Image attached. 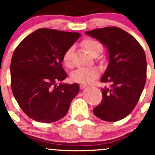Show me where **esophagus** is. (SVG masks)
Masks as SVG:
<instances>
[{
    "label": "esophagus",
    "mask_w": 155,
    "mask_h": 155,
    "mask_svg": "<svg viewBox=\"0 0 155 155\" xmlns=\"http://www.w3.org/2000/svg\"><path fill=\"white\" fill-rule=\"evenodd\" d=\"M79 87H80L81 89H84V88H85V87H87V85H84V84H81V85H79Z\"/></svg>",
    "instance_id": "obj_1"
}]
</instances>
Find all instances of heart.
<instances>
[{"instance_id":"heart-1","label":"heart","mask_w":155,"mask_h":155,"mask_svg":"<svg viewBox=\"0 0 155 155\" xmlns=\"http://www.w3.org/2000/svg\"><path fill=\"white\" fill-rule=\"evenodd\" d=\"M82 47L85 48V51L92 56H97L101 52L103 49L102 43L99 40L94 38L85 39L82 42ZM73 47H70L66 50L63 55V61L67 67L73 66L72 62V53H73ZM99 70L98 68H82L78 69L77 70L73 73L72 79L75 82L79 83L88 84L93 82L96 78L99 76Z\"/></svg>"}]
</instances>
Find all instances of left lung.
<instances>
[{
  "label": "left lung",
  "instance_id": "1",
  "mask_svg": "<svg viewBox=\"0 0 155 155\" xmlns=\"http://www.w3.org/2000/svg\"><path fill=\"white\" fill-rule=\"evenodd\" d=\"M106 46L109 64L101 82L103 99L93 109L97 118L117 121L127 116L140 100L146 82L147 63L145 51L139 42L118 27H106L86 31Z\"/></svg>",
  "mask_w": 155,
  "mask_h": 155
}]
</instances>
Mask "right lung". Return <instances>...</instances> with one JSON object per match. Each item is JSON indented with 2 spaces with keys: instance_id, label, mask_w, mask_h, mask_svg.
Wrapping results in <instances>:
<instances>
[{
  "instance_id": "1",
  "label": "right lung",
  "mask_w": 155,
  "mask_h": 155,
  "mask_svg": "<svg viewBox=\"0 0 155 155\" xmlns=\"http://www.w3.org/2000/svg\"><path fill=\"white\" fill-rule=\"evenodd\" d=\"M81 34L49 28L31 33L14 51L11 88L23 112L34 121L51 123L68 112L79 91L77 83L57 85L67 78L61 62L67 49Z\"/></svg>"
}]
</instances>
